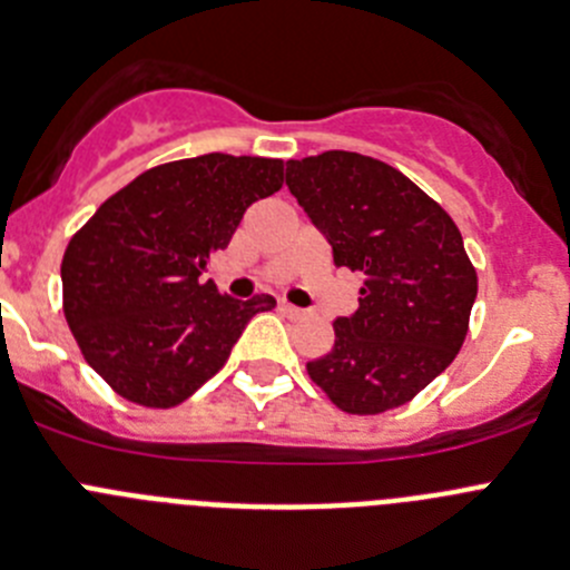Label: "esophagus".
Segmentation results:
<instances>
[{"mask_svg":"<svg viewBox=\"0 0 570 570\" xmlns=\"http://www.w3.org/2000/svg\"><path fill=\"white\" fill-rule=\"evenodd\" d=\"M278 309L284 312V315H289V317H297V315H301V309H297V306H292V304H286V301H281Z\"/></svg>","mask_w":570,"mask_h":570,"instance_id":"obj_1","label":"esophagus"}]
</instances>
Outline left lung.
<instances>
[{"mask_svg":"<svg viewBox=\"0 0 570 570\" xmlns=\"http://www.w3.org/2000/svg\"><path fill=\"white\" fill-rule=\"evenodd\" d=\"M286 187L332 244L335 266L363 273L361 306L335 321L312 381L348 414H381L423 392L458 357L476 273L458 224L389 164L330 150L286 161Z\"/></svg>","mask_w":570,"mask_h":570,"instance_id":"obj_1","label":"left lung"}]
</instances>
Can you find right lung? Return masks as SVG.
Returning a JSON list of instances; mask_svg holds the SVG:
<instances>
[{
  "label": "right lung",
  "instance_id": "1",
  "mask_svg": "<svg viewBox=\"0 0 570 570\" xmlns=\"http://www.w3.org/2000/svg\"><path fill=\"white\" fill-rule=\"evenodd\" d=\"M284 187V161L207 153L161 164L107 198L61 258L65 317L112 392L184 403L227 363L273 295L235 301L202 281L249 204Z\"/></svg>",
  "mask_w": 570,
  "mask_h": 570
}]
</instances>
